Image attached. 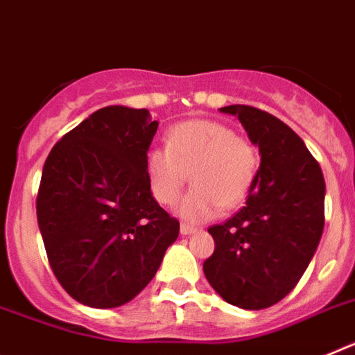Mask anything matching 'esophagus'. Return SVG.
Here are the masks:
<instances>
[{
  "mask_svg": "<svg viewBox=\"0 0 355 355\" xmlns=\"http://www.w3.org/2000/svg\"><path fill=\"white\" fill-rule=\"evenodd\" d=\"M181 234H184V236H188V234H193L197 233V227H193V225H188V224H181Z\"/></svg>",
  "mask_w": 355,
  "mask_h": 355,
  "instance_id": "esophagus-1",
  "label": "esophagus"
}]
</instances>
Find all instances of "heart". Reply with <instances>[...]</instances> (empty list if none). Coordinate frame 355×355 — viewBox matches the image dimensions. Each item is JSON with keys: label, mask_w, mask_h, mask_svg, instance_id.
Listing matches in <instances>:
<instances>
[{"label": "heart", "mask_w": 355, "mask_h": 355, "mask_svg": "<svg viewBox=\"0 0 355 355\" xmlns=\"http://www.w3.org/2000/svg\"><path fill=\"white\" fill-rule=\"evenodd\" d=\"M259 167L258 147L234 135L233 128L209 119H192L171 128L167 149L153 147L146 155L150 193L171 206L188 183L193 188L178 206L188 222L213 218L220 208H234L250 192Z\"/></svg>", "instance_id": "1"}]
</instances>
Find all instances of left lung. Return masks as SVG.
Segmentation results:
<instances>
[{"mask_svg": "<svg viewBox=\"0 0 355 355\" xmlns=\"http://www.w3.org/2000/svg\"><path fill=\"white\" fill-rule=\"evenodd\" d=\"M238 117L261 163L245 206L208 229L215 252L202 265L225 302L274 306L299 283L324 233L325 181L306 144L283 121L245 105L220 108Z\"/></svg>", "mask_w": 355, "mask_h": 355, "instance_id": "left-lung-1", "label": "left lung"}]
</instances>
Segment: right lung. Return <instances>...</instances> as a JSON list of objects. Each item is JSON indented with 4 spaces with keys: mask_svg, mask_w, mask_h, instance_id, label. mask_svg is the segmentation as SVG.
Masks as SVG:
<instances>
[{
    "mask_svg": "<svg viewBox=\"0 0 355 355\" xmlns=\"http://www.w3.org/2000/svg\"><path fill=\"white\" fill-rule=\"evenodd\" d=\"M158 130L149 110L105 106L44 163L37 220L58 283L85 306L133 300L178 240L180 222L150 193L146 155Z\"/></svg>",
    "mask_w": 355,
    "mask_h": 355,
    "instance_id": "add662e5",
    "label": "right lung"
}]
</instances>
